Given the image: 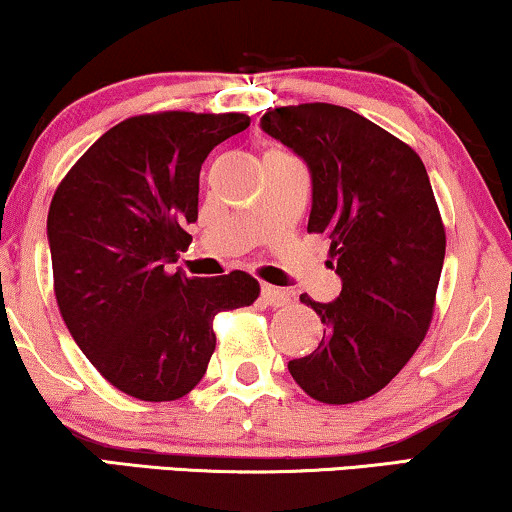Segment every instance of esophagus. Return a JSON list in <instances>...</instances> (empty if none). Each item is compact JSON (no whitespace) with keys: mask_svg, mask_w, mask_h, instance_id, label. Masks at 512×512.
I'll list each match as a JSON object with an SVG mask.
<instances>
[{"mask_svg":"<svg viewBox=\"0 0 512 512\" xmlns=\"http://www.w3.org/2000/svg\"><path fill=\"white\" fill-rule=\"evenodd\" d=\"M261 299H263V304H268V306H285L289 301V294L280 287L263 285L261 287Z\"/></svg>","mask_w":512,"mask_h":512,"instance_id":"obj_1","label":"esophagus"}]
</instances>
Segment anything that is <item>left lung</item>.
Segmentation results:
<instances>
[{"mask_svg":"<svg viewBox=\"0 0 512 512\" xmlns=\"http://www.w3.org/2000/svg\"><path fill=\"white\" fill-rule=\"evenodd\" d=\"M261 128L311 170L308 232L330 242L327 263L342 277L330 304L301 294L323 342L287 368L315 401H363L399 375L432 323L446 232L425 163L344 106H280Z\"/></svg>","mask_w":512,"mask_h":512,"instance_id":"obj_1","label":"left lung"}]
</instances>
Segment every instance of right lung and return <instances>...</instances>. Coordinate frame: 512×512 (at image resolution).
Here are the masks:
<instances>
[{
	"label": "right lung",
	"mask_w": 512,
	"mask_h": 512,
	"mask_svg": "<svg viewBox=\"0 0 512 512\" xmlns=\"http://www.w3.org/2000/svg\"><path fill=\"white\" fill-rule=\"evenodd\" d=\"M246 113L132 116L92 144L56 187L47 216L61 318L106 382L140 401L197 387L216 349L213 318L251 306L258 282L168 273L199 216V170L249 128Z\"/></svg>",
	"instance_id": "right-lung-1"
}]
</instances>
